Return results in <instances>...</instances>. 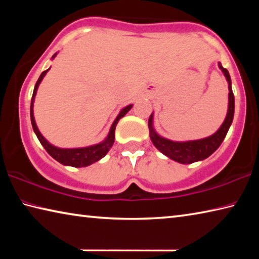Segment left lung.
Segmentation results:
<instances>
[{
	"instance_id": "1",
	"label": "left lung",
	"mask_w": 259,
	"mask_h": 259,
	"mask_svg": "<svg viewBox=\"0 0 259 259\" xmlns=\"http://www.w3.org/2000/svg\"><path fill=\"white\" fill-rule=\"evenodd\" d=\"M218 67L224 73L226 81L229 83V108H227V114L224 122L221 125L216 133L202 139L196 140H187V142H174V140L166 139L162 137L154 130L153 126V113L148 119V129H150V137L157 150L162 154L168 156L169 159L178 162L183 164H190L193 162L202 161L207 159L212 153L221 146V144L224 140L225 136L229 131L230 126L233 122L234 116V95L232 91V81L229 71L222 66L221 63H218Z\"/></svg>"
}]
</instances>
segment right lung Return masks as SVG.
Instances as JSON below:
<instances>
[{
  "mask_svg": "<svg viewBox=\"0 0 259 259\" xmlns=\"http://www.w3.org/2000/svg\"><path fill=\"white\" fill-rule=\"evenodd\" d=\"M56 56H57V52L54 56H52L51 59H55ZM49 69L42 72V74L40 75V77H38V80L36 82V84H35V87H34L32 102H30V121H32L34 133H35V135H36L38 140H40L42 146L46 148V151L49 153V154L54 157L56 161H58L59 163L64 164V165L75 166V168H81V166H88V165L93 164V163H95V162H97L100 159H103V157L107 154L108 151L111 150V147L114 144V139H115V126L117 124V122L120 121L121 117H123L125 114L130 111L131 107H133V105H128L126 107L121 109L119 115L116 116L115 120H114L111 129H109L107 137L105 138L102 143L96 144V145L88 146V147H78V148H60V147L54 146L52 144L48 142L45 137H43L42 134L40 133V130H38L36 122H35V119H34V111H33L34 100H35V96H36L37 88H38V85H40L41 81L43 80V77L46 76V74L48 73Z\"/></svg>",
  "mask_w": 259,
  "mask_h": 259,
  "instance_id": "1",
  "label": "right lung"
}]
</instances>
